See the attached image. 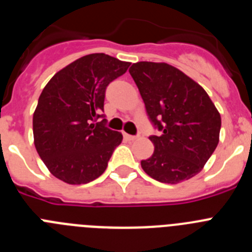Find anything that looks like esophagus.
<instances>
[{
    "label": "esophagus",
    "instance_id": "34e87169",
    "mask_svg": "<svg viewBox=\"0 0 252 252\" xmlns=\"http://www.w3.org/2000/svg\"><path fill=\"white\" fill-rule=\"evenodd\" d=\"M124 136L126 137L127 140H130V141H132V140H136L137 136H135V135H128V133H124Z\"/></svg>",
    "mask_w": 252,
    "mask_h": 252
}]
</instances>
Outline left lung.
<instances>
[{"label":"left lung","instance_id":"1","mask_svg":"<svg viewBox=\"0 0 252 252\" xmlns=\"http://www.w3.org/2000/svg\"><path fill=\"white\" fill-rule=\"evenodd\" d=\"M130 74L158 135H150L154 154L141 160L146 174L177 184L202 170L218 145L221 116L206 91L166 63L139 62Z\"/></svg>","mask_w":252,"mask_h":252}]
</instances>
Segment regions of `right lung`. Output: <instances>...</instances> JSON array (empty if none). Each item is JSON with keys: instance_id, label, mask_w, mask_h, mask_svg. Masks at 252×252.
<instances>
[{"instance_id": "1", "label": "right lung", "mask_w": 252, "mask_h": 252, "mask_svg": "<svg viewBox=\"0 0 252 252\" xmlns=\"http://www.w3.org/2000/svg\"><path fill=\"white\" fill-rule=\"evenodd\" d=\"M131 63L103 53L86 55L46 84L32 117L37 154L50 173L68 184H86L106 170L122 135L106 126L108 84Z\"/></svg>"}]
</instances>
